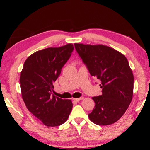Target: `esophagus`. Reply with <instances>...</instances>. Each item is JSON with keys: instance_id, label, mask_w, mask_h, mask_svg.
I'll use <instances>...</instances> for the list:
<instances>
[{"instance_id": "obj_1", "label": "esophagus", "mask_w": 150, "mask_h": 150, "mask_svg": "<svg viewBox=\"0 0 150 150\" xmlns=\"http://www.w3.org/2000/svg\"><path fill=\"white\" fill-rule=\"evenodd\" d=\"M83 98H84V97H80V98H73V100L77 101V102H79V101H80V100H81L83 99Z\"/></svg>"}]
</instances>
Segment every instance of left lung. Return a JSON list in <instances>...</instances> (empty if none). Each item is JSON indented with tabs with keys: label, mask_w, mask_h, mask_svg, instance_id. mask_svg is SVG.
<instances>
[{
	"label": "left lung",
	"mask_w": 150,
	"mask_h": 150,
	"mask_svg": "<svg viewBox=\"0 0 150 150\" xmlns=\"http://www.w3.org/2000/svg\"><path fill=\"white\" fill-rule=\"evenodd\" d=\"M75 47L90 75L100 81L102 95L92 97L95 108L89 119L100 126L119 120L129 107L133 95V75L128 60L112 47L75 43Z\"/></svg>",
	"instance_id": "1"
}]
</instances>
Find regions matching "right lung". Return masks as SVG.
I'll use <instances>...</instances> for the list:
<instances>
[{
  "label": "right lung",
  "instance_id": "obj_1",
  "mask_svg": "<svg viewBox=\"0 0 150 150\" xmlns=\"http://www.w3.org/2000/svg\"><path fill=\"white\" fill-rule=\"evenodd\" d=\"M73 50L72 44L47 47L28 57L21 72V94L30 112L46 126L64 123L71 113V100L52 95L53 83Z\"/></svg>",
  "mask_w": 150,
  "mask_h": 150
}]
</instances>
